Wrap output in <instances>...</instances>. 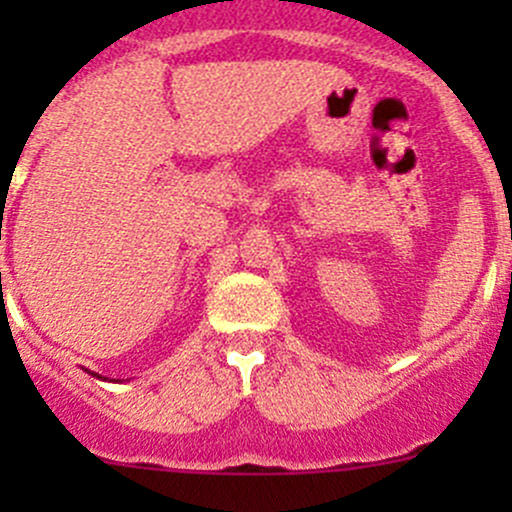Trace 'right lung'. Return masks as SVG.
<instances>
[{
    "mask_svg": "<svg viewBox=\"0 0 512 512\" xmlns=\"http://www.w3.org/2000/svg\"><path fill=\"white\" fill-rule=\"evenodd\" d=\"M89 374H91V376H96V379H103V376H98V374H94V371H89ZM103 381H108V379H103ZM116 381H118V379H116Z\"/></svg>",
    "mask_w": 512,
    "mask_h": 512,
    "instance_id": "add662e5",
    "label": "right lung"
}]
</instances>
